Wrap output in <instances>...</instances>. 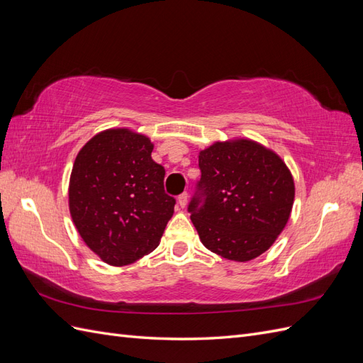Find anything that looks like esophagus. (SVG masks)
I'll return each mask as SVG.
<instances>
[{"instance_id": "obj_1", "label": "esophagus", "mask_w": 363, "mask_h": 363, "mask_svg": "<svg viewBox=\"0 0 363 363\" xmlns=\"http://www.w3.org/2000/svg\"><path fill=\"white\" fill-rule=\"evenodd\" d=\"M177 203H179V206H180V207H184V206H186V203H188V192H183V194H180V195H179V199H177Z\"/></svg>"}]
</instances>
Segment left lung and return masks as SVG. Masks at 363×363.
I'll return each mask as SVG.
<instances>
[{"instance_id": "obj_1", "label": "left lung", "mask_w": 363, "mask_h": 363, "mask_svg": "<svg viewBox=\"0 0 363 363\" xmlns=\"http://www.w3.org/2000/svg\"><path fill=\"white\" fill-rule=\"evenodd\" d=\"M201 179L188 206L206 248L247 262L265 252L286 225L294 180L284 162L257 142H216L199 156Z\"/></svg>"}]
</instances>
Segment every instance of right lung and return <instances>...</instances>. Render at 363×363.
Returning <instances> with one entry per match:
<instances>
[{
	"mask_svg": "<svg viewBox=\"0 0 363 363\" xmlns=\"http://www.w3.org/2000/svg\"><path fill=\"white\" fill-rule=\"evenodd\" d=\"M152 144L127 128L95 135L75 157L69 212L82 239L113 267L155 250L174 213L163 189L164 169L151 159Z\"/></svg>",
	"mask_w": 363,
	"mask_h": 363,
	"instance_id": "right-lung-1",
	"label": "right lung"
}]
</instances>
